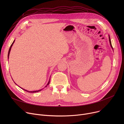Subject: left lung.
I'll return each instance as SVG.
<instances>
[{
	"mask_svg": "<svg viewBox=\"0 0 124 124\" xmlns=\"http://www.w3.org/2000/svg\"><path fill=\"white\" fill-rule=\"evenodd\" d=\"M109 43H110V47H111L112 48V49H113V47H112V43H111V41H110V37H109Z\"/></svg>",
	"mask_w": 124,
	"mask_h": 124,
	"instance_id": "1",
	"label": "left lung"
}]
</instances>
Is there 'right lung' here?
<instances>
[{"mask_svg":"<svg viewBox=\"0 0 124 124\" xmlns=\"http://www.w3.org/2000/svg\"><path fill=\"white\" fill-rule=\"evenodd\" d=\"M15 42V41H14V42L12 43V44L11 45V46H10V48H9V51H8V58H9V53H10V50H11V47H12V45H13V44H14V43ZM49 83H50V80H49V81L48 82V84H47V85H48V84H49ZM22 89H23V90H24V91H26V92H28V93H36V92H40V91H41V90H38V91H28V90H25V89H23V88H21Z\"/></svg>","mask_w":124,"mask_h":124,"instance_id":"obj_1","label":"right lung"}]
</instances>
